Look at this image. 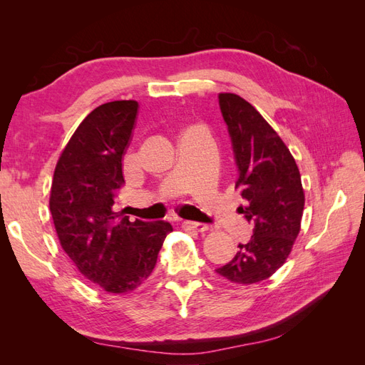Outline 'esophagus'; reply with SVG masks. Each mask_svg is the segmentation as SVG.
Segmentation results:
<instances>
[{
  "instance_id": "esophagus-1",
  "label": "esophagus",
  "mask_w": 365,
  "mask_h": 365,
  "mask_svg": "<svg viewBox=\"0 0 365 365\" xmlns=\"http://www.w3.org/2000/svg\"><path fill=\"white\" fill-rule=\"evenodd\" d=\"M181 227L187 231H196V233H204V231L208 230V225L201 222H193V220H182Z\"/></svg>"
}]
</instances>
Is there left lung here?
<instances>
[{
    "label": "left lung",
    "instance_id": "1",
    "mask_svg": "<svg viewBox=\"0 0 365 365\" xmlns=\"http://www.w3.org/2000/svg\"><path fill=\"white\" fill-rule=\"evenodd\" d=\"M217 97L239 168L236 189L245 200L237 210L252 225V236L216 272L231 283L254 284L282 267L300 233L302 175L288 146L256 108L233 93Z\"/></svg>",
    "mask_w": 365,
    "mask_h": 365
}]
</instances>
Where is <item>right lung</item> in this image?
I'll use <instances>...</instances> for the list:
<instances>
[{"mask_svg":"<svg viewBox=\"0 0 365 365\" xmlns=\"http://www.w3.org/2000/svg\"><path fill=\"white\" fill-rule=\"evenodd\" d=\"M138 102L97 106L77 126L54 169L50 212L62 250L86 280L109 294L135 291L155 268L169 222H130L115 212L123 157Z\"/></svg>","mask_w":365,"mask_h":365,"instance_id":"obj_1","label":"right lung"}]
</instances>
